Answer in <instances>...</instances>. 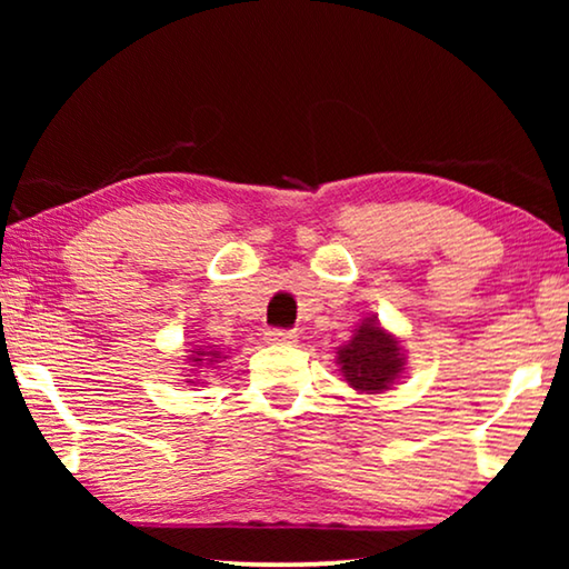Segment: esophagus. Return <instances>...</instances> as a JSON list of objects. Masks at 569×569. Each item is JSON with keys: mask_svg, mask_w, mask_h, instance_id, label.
<instances>
[{"mask_svg": "<svg viewBox=\"0 0 569 569\" xmlns=\"http://www.w3.org/2000/svg\"><path fill=\"white\" fill-rule=\"evenodd\" d=\"M267 341L269 345H279V347H290L298 341V331H290V329H269L267 331Z\"/></svg>", "mask_w": 569, "mask_h": 569, "instance_id": "obj_1", "label": "esophagus"}]
</instances>
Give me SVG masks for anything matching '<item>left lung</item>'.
<instances>
[{
  "mask_svg": "<svg viewBox=\"0 0 569 569\" xmlns=\"http://www.w3.org/2000/svg\"><path fill=\"white\" fill-rule=\"evenodd\" d=\"M339 365L347 383L357 391H383L396 380L403 360L399 341L386 333L378 323L362 321L349 345L339 349Z\"/></svg>",
  "mask_w": 569,
  "mask_h": 569,
  "instance_id": "obj_1",
  "label": "left lung"
}]
</instances>
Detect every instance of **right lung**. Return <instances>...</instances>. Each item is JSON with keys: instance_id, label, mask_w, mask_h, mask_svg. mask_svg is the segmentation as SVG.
<instances>
[{"instance_id": "1", "label": "right lung", "mask_w": 569, "mask_h": 569, "mask_svg": "<svg viewBox=\"0 0 569 569\" xmlns=\"http://www.w3.org/2000/svg\"><path fill=\"white\" fill-rule=\"evenodd\" d=\"M199 357H193V360H197V362H201V357H217V352H197ZM214 362V360H212Z\"/></svg>"}]
</instances>
